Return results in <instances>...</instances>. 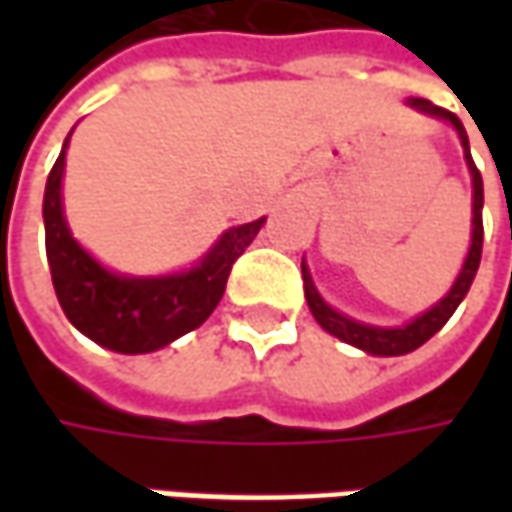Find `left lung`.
Here are the masks:
<instances>
[{
	"label": "left lung",
	"instance_id": "left-lung-1",
	"mask_svg": "<svg viewBox=\"0 0 512 512\" xmlns=\"http://www.w3.org/2000/svg\"><path fill=\"white\" fill-rule=\"evenodd\" d=\"M410 108H416L424 116H433V119H442L447 125H453L456 133H459V142L464 148V162H467V170H470V182H473V230H470V250H467V259H464L462 270L456 276L453 287L444 293L442 299L430 310H424L422 316L410 319L407 325L402 327H376V325H364V322H356L350 316L339 313L336 307H330L322 299V293L313 285V276L310 270L302 262V279H305V299L313 319L319 325L325 327L330 336L342 339V342L359 347L370 356H404V353H413L416 347H422L430 336H436L447 319L456 313V307L462 305V299L467 296V290L476 279V270H479V262H482V242H484V227H482V207H484V187H482V173L473 165V156H470V142H467V133H464V125L459 122L456 113L439 108L427 99H407Z\"/></svg>",
	"mask_w": 512,
	"mask_h": 512
}]
</instances>
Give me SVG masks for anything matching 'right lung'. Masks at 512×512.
<instances>
[{"label": "right lung", "instance_id": "right-lung-1", "mask_svg": "<svg viewBox=\"0 0 512 512\" xmlns=\"http://www.w3.org/2000/svg\"><path fill=\"white\" fill-rule=\"evenodd\" d=\"M73 133V130H70ZM50 170L45 185V242L56 299L68 322L96 344L116 353H153L205 322L225 293L233 262L256 239L265 219L230 227L205 256L182 273L125 276L96 262L70 233L62 207L65 153Z\"/></svg>", "mask_w": 512, "mask_h": 512}]
</instances>
